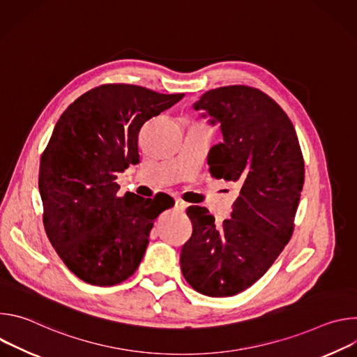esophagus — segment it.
Masks as SVG:
<instances>
[{
	"mask_svg": "<svg viewBox=\"0 0 357 357\" xmlns=\"http://www.w3.org/2000/svg\"><path fill=\"white\" fill-rule=\"evenodd\" d=\"M175 208L178 209V211H185L186 208H188V203L186 202H183V200H181V199H175Z\"/></svg>",
	"mask_w": 357,
	"mask_h": 357,
	"instance_id": "1",
	"label": "esophagus"
}]
</instances>
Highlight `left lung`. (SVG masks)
Wrapping results in <instances>:
<instances>
[{"label":"left lung","instance_id":"obj_1","mask_svg":"<svg viewBox=\"0 0 357 357\" xmlns=\"http://www.w3.org/2000/svg\"><path fill=\"white\" fill-rule=\"evenodd\" d=\"M193 107L220 123L223 142L209 152V171L237 182L240 195L222 227L206 208H188L193 230L182 245L181 270L197 292L233 296L260 280L289 241L303 157L289 117L256 87L212 89Z\"/></svg>","mask_w":357,"mask_h":357}]
</instances>
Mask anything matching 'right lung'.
<instances>
[{
	"instance_id": "obj_1",
	"label": "right lung",
	"mask_w": 357,
	"mask_h": 357,
	"mask_svg": "<svg viewBox=\"0 0 357 357\" xmlns=\"http://www.w3.org/2000/svg\"><path fill=\"white\" fill-rule=\"evenodd\" d=\"M183 93L110 83L63 112L39 167L43 226L50 244L80 280L98 287L126 281L138 268L154 220L174 206L168 195L117 196V175L139 162L138 132Z\"/></svg>"
}]
</instances>
